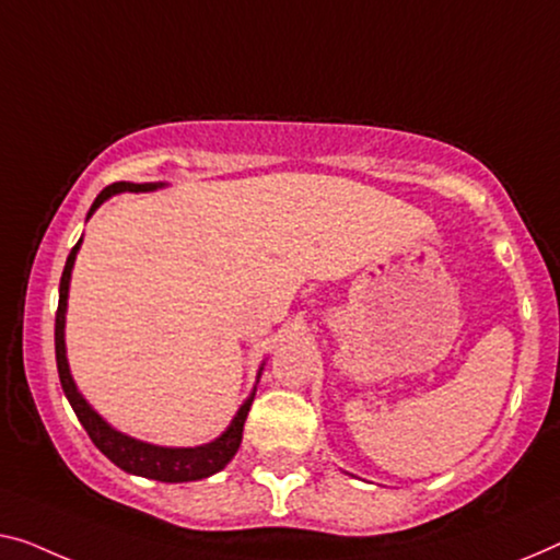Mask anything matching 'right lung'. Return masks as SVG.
<instances>
[{
  "label": "right lung",
  "instance_id": "obj_1",
  "mask_svg": "<svg viewBox=\"0 0 560 560\" xmlns=\"http://www.w3.org/2000/svg\"><path fill=\"white\" fill-rule=\"evenodd\" d=\"M153 188H158L153 183H113V186L100 190L93 208H90L88 219L95 213V208H100V203H105V200L115 194H122V190H153ZM78 248H80V241L72 246L70 256H67V264L60 279V304H57V314H55V357H57V372H60L65 397L70 399L72 410L78 415V420L82 422V428H85L90 440L95 442V447L107 457V460H113L115 465L122 467L125 472L143 475V478H150V480L188 482V480L208 478V475L223 470L241 445L244 422L254 402V392L252 397L241 405V410L236 412V417H233L229 430L223 432L219 440L208 442V445H200V447H158L113 430L110 424H107L103 417H100L93 407L85 402V397L80 395L78 387H74L70 366H67V357H65V308H67V289H70V273H72L74 256H78Z\"/></svg>",
  "mask_w": 560,
  "mask_h": 560
}]
</instances>
